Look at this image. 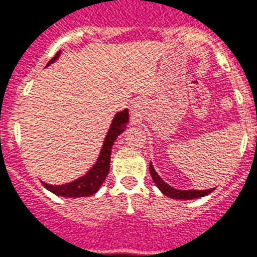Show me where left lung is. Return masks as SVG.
<instances>
[{"mask_svg": "<svg viewBox=\"0 0 257 257\" xmlns=\"http://www.w3.org/2000/svg\"><path fill=\"white\" fill-rule=\"evenodd\" d=\"M149 172H151V176H152L153 181L156 184L159 189H160L165 196H168V197H172V199H179V200H192V199H197V197H203V196L209 195L213 189H207V191H195V189H192V191H179V189H175V188H172L171 185H168L167 183L163 181L160 176L157 175L156 171L153 169L152 163H149Z\"/></svg>", "mask_w": 257, "mask_h": 257, "instance_id": "left-lung-1", "label": "left lung"}]
</instances>
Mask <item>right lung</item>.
<instances>
[{"label": "right lung", "mask_w": 257, "mask_h": 257, "mask_svg": "<svg viewBox=\"0 0 257 257\" xmlns=\"http://www.w3.org/2000/svg\"><path fill=\"white\" fill-rule=\"evenodd\" d=\"M60 56V50H58L56 56H54L48 65L56 60ZM128 109H125L122 112L117 113L114 120H113L110 129H109L106 139L104 141L102 149H101L100 157L94 164L90 171L86 173L85 176H82L78 180H74L73 183L65 184V185H49V184H44V187L46 189H49L50 192H53L54 195L62 196V197H85V196L94 195L98 188L101 187V184L104 183V180L106 179V176L109 173V167H110V153H112V145L116 140V137L120 135L121 132H124L125 122H128Z\"/></svg>", "instance_id": "add662e5"}]
</instances>
